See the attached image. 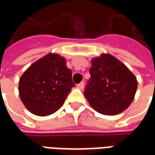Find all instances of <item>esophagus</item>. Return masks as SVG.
Returning <instances> with one entry per match:
<instances>
[{
	"label": "esophagus",
	"instance_id": "obj_1",
	"mask_svg": "<svg viewBox=\"0 0 155 155\" xmlns=\"http://www.w3.org/2000/svg\"><path fill=\"white\" fill-rule=\"evenodd\" d=\"M84 82H81V83H80V84H78L76 86H77L78 89H80V90H82V89L84 88Z\"/></svg>",
	"mask_w": 155,
	"mask_h": 155
}]
</instances>
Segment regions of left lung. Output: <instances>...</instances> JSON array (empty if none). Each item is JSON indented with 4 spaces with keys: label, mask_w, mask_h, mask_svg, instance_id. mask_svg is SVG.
Here are the masks:
<instances>
[{
    "label": "left lung",
    "mask_w": 155,
    "mask_h": 155,
    "mask_svg": "<svg viewBox=\"0 0 155 155\" xmlns=\"http://www.w3.org/2000/svg\"><path fill=\"white\" fill-rule=\"evenodd\" d=\"M91 79L84 94L94 110L105 115L125 110L133 101L138 82L133 73L110 54L92 60Z\"/></svg>",
    "instance_id": "left-lung-1"
}]
</instances>
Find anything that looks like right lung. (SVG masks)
Returning a JSON list of instances; mask_svg holds the SVG:
<instances>
[{"label":"right lung","mask_w":155,"mask_h":155,"mask_svg":"<svg viewBox=\"0 0 155 155\" xmlns=\"http://www.w3.org/2000/svg\"><path fill=\"white\" fill-rule=\"evenodd\" d=\"M72 71L64 58L48 54L30 66L19 81V94L25 108L38 116L53 114L63 105L71 88Z\"/></svg>","instance_id":"1"}]
</instances>
